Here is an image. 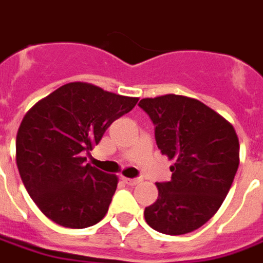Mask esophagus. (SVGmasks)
Instances as JSON below:
<instances>
[{"instance_id":"esophagus-1","label":"esophagus","mask_w":263,"mask_h":263,"mask_svg":"<svg viewBox=\"0 0 263 263\" xmlns=\"http://www.w3.org/2000/svg\"><path fill=\"white\" fill-rule=\"evenodd\" d=\"M123 180L129 186H136L138 183H140V182H142L139 178H124V176H123Z\"/></svg>"}]
</instances>
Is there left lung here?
<instances>
[{
    "instance_id": "left-lung-1",
    "label": "left lung",
    "mask_w": 263,
    "mask_h": 263,
    "mask_svg": "<svg viewBox=\"0 0 263 263\" xmlns=\"http://www.w3.org/2000/svg\"><path fill=\"white\" fill-rule=\"evenodd\" d=\"M154 124L160 152L175 163L168 182H157L158 198L145 219L160 233L186 234L214 216L238 168L233 125L201 103L180 95L146 98L138 103Z\"/></svg>"
}]
</instances>
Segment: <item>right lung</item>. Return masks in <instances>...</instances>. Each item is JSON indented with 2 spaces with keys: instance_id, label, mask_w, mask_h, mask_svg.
Here are the masks:
<instances>
[{
  "instance_id": "right-lung-1",
  "label": "right lung",
  "mask_w": 263,
  "mask_h": 263,
  "mask_svg": "<svg viewBox=\"0 0 263 263\" xmlns=\"http://www.w3.org/2000/svg\"><path fill=\"white\" fill-rule=\"evenodd\" d=\"M136 102L138 98L91 84L70 83L26 114L16 136V164L27 193L44 215L71 229L103 219L117 189V176L85 164L83 154Z\"/></svg>"
}]
</instances>
